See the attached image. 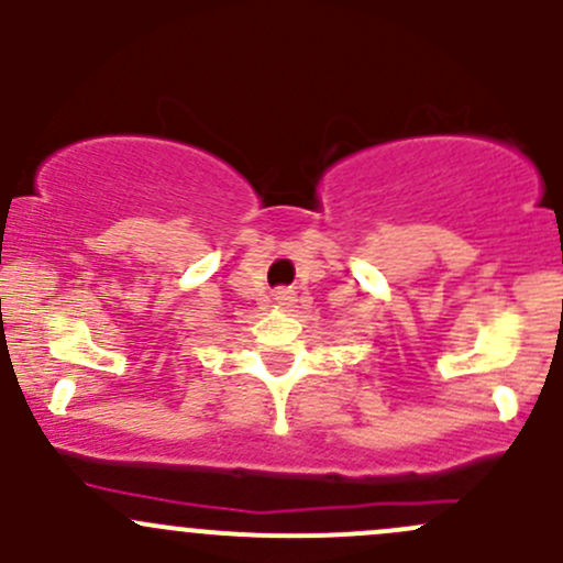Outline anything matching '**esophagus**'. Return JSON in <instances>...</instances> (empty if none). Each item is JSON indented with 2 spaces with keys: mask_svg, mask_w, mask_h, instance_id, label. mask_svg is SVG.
I'll use <instances>...</instances> for the list:
<instances>
[{
  "mask_svg": "<svg viewBox=\"0 0 563 563\" xmlns=\"http://www.w3.org/2000/svg\"><path fill=\"white\" fill-rule=\"evenodd\" d=\"M272 297H275V302H277V308H288V305L294 302V294L288 291V288H277L275 294H272Z\"/></svg>",
  "mask_w": 563,
  "mask_h": 563,
  "instance_id": "obj_1",
  "label": "esophagus"
}]
</instances>
